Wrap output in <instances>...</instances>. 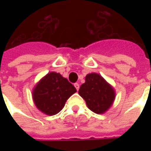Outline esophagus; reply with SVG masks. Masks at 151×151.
Here are the masks:
<instances>
[{
  "mask_svg": "<svg viewBox=\"0 0 151 151\" xmlns=\"http://www.w3.org/2000/svg\"><path fill=\"white\" fill-rule=\"evenodd\" d=\"M74 86H75V88L77 89V91H78V90H79V86H80L78 83H74Z\"/></svg>",
  "mask_w": 151,
  "mask_h": 151,
  "instance_id": "1",
  "label": "esophagus"
}]
</instances>
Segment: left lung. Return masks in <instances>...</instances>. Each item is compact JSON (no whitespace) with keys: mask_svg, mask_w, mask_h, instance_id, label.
<instances>
[{"mask_svg":"<svg viewBox=\"0 0 151 151\" xmlns=\"http://www.w3.org/2000/svg\"><path fill=\"white\" fill-rule=\"evenodd\" d=\"M86 82L79 89V95L85 99L90 110L102 114L108 111L116 97L115 91L101 76L91 73L86 76Z\"/></svg>","mask_w":151,"mask_h":151,"instance_id":"1","label":"left lung"}]
</instances>
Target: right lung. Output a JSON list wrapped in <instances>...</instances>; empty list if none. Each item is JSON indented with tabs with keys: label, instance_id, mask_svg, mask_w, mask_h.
<instances>
[{
	"label": "right lung",
	"instance_id": "right-lung-1",
	"mask_svg": "<svg viewBox=\"0 0 151 151\" xmlns=\"http://www.w3.org/2000/svg\"><path fill=\"white\" fill-rule=\"evenodd\" d=\"M77 91L73 84L60 73L51 72L35 86L32 96L37 108L46 115H56L64 108L66 100Z\"/></svg>",
	"mask_w": 151,
	"mask_h": 151
}]
</instances>
